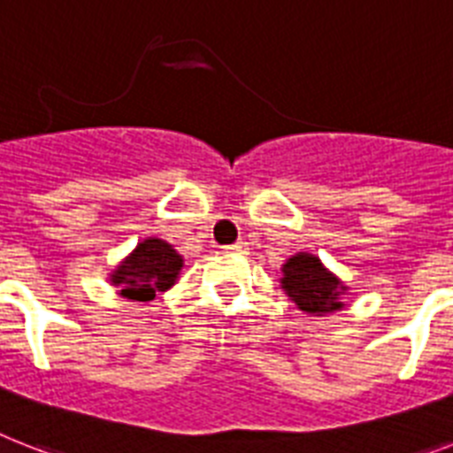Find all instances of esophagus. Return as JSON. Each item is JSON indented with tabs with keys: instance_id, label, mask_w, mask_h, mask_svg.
Segmentation results:
<instances>
[{
	"instance_id": "34e87169",
	"label": "esophagus",
	"mask_w": 453,
	"mask_h": 453,
	"mask_svg": "<svg viewBox=\"0 0 453 453\" xmlns=\"http://www.w3.org/2000/svg\"><path fill=\"white\" fill-rule=\"evenodd\" d=\"M227 249H230V251H246V242L244 239H237V242L227 246Z\"/></svg>"
}]
</instances>
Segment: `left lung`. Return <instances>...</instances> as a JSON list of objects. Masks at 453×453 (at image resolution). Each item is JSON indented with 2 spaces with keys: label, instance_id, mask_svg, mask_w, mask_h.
<instances>
[{
  "label": "left lung",
  "instance_id": "1",
  "mask_svg": "<svg viewBox=\"0 0 453 453\" xmlns=\"http://www.w3.org/2000/svg\"><path fill=\"white\" fill-rule=\"evenodd\" d=\"M279 284L297 310L310 316H326L344 310L342 297L349 286L321 263L319 256L300 251L281 265Z\"/></svg>",
  "mask_w": 453,
  "mask_h": 453
}]
</instances>
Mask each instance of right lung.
Listing matches in <instances>:
<instances>
[{
    "label": "right lung",
    "instance_id": "right-lung-1",
    "mask_svg": "<svg viewBox=\"0 0 453 453\" xmlns=\"http://www.w3.org/2000/svg\"><path fill=\"white\" fill-rule=\"evenodd\" d=\"M181 270L183 256L174 246L165 239L146 237L109 272V284L132 303H150L179 281Z\"/></svg>",
    "mask_w": 453,
    "mask_h": 453
}]
</instances>
